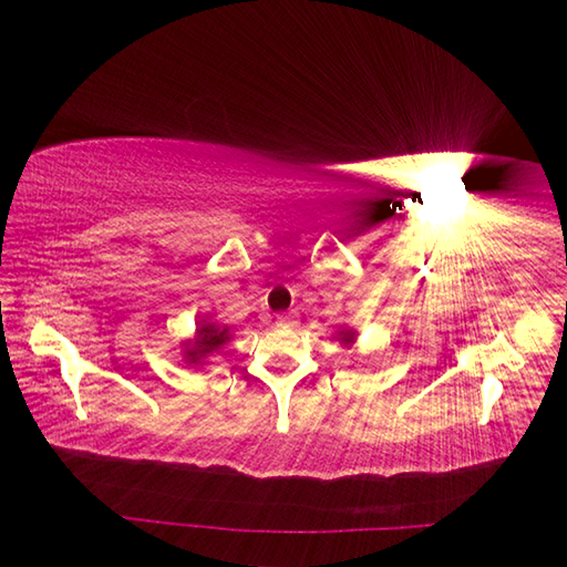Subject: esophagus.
<instances>
[{"mask_svg":"<svg viewBox=\"0 0 567 567\" xmlns=\"http://www.w3.org/2000/svg\"><path fill=\"white\" fill-rule=\"evenodd\" d=\"M277 323H280V327H295V315H282V317H277Z\"/></svg>","mask_w":567,"mask_h":567,"instance_id":"esophagus-1","label":"esophagus"}]
</instances>
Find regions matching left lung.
Segmentation results:
<instances>
[{
  "instance_id": "1",
  "label": "left lung",
  "mask_w": 567,
  "mask_h": 567,
  "mask_svg": "<svg viewBox=\"0 0 567 567\" xmlns=\"http://www.w3.org/2000/svg\"><path fill=\"white\" fill-rule=\"evenodd\" d=\"M336 339H339L343 346H353L355 343V331L353 329H343L336 333Z\"/></svg>"
}]
</instances>
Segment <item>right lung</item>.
<instances>
[{
    "mask_svg": "<svg viewBox=\"0 0 567 567\" xmlns=\"http://www.w3.org/2000/svg\"><path fill=\"white\" fill-rule=\"evenodd\" d=\"M231 341V333H228L226 327H219V323L212 321H199L195 341H189L185 348V360L192 365L204 363L207 355L221 351V346Z\"/></svg>",
    "mask_w": 567,
    "mask_h": 567,
    "instance_id": "1",
    "label": "right lung"
}]
</instances>
